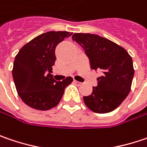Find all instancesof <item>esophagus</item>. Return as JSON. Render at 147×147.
Masks as SVG:
<instances>
[{
  "label": "esophagus",
  "mask_w": 147,
  "mask_h": 147,
  "mask_svg": "<svg viewBox=\"0 0 147 147\" xmlns=\"http://www.w3.org/2000/svg\"><path fill=\"white\" fill-rule=\"evenodd\" d=\"M74 83L77 85H81V84H82V83H80V82H78V81H76V80H74Z\"/></svg>",
  "instance_id": "34e87169"
}]
</instances>
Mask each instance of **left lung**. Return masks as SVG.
I'll return each mask as SVG.
<instances>
[{
	"label": "left lung",
	"instance_id": "1",
	"mask_svg": "<svg viewBox=\"0 0 147 147\" xmlns=\"http://www.w3.org/2000/svg\"><path fill=\"white\" fill-rule=\"evenodd\" d=\"M72 38L84 49L92 69L102 71L97 87L84 97L86 106L97 113L113 111L131 91L134 76L131 57L125 49L97 34L76 33Z\"/></svg>",
	"mask_w": 147,
	"mask_h": 147
}]
</instances>
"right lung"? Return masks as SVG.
Wrapping results in <instances>:
<instances>
[{
  "instance_id": "add662e5",
  "label": "right lung",
  "mask_w": 147,
  "mask_h": 147,
  "mask_svg": "<svg viewBox=\"0 0 147 147\" xmlns=\"http://www.w3.org/2000/svg\"><path fill=\"white\" fill-rule=\"evenodd\" d=\"M73 33L49 31L25 45L15 58L12 76L20 98L29 107L45 111L59 104L65 88L73 82L53 78L52 66L56 60L55 48Z\"/></svg>"
}]
</instances>
